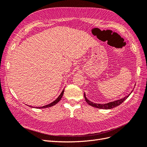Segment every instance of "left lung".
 Returning a JSON list of instances; mask_svg holds the SVG:
<instances>
[{"label": "left lung", "mask_w": 147, "mask_h": 147, "mask_svg": "<svg viewBox=\"0 0 147 147\" xmlns=\"http://www.w3.org/2000/svg\"><path fill=\"white\" fill-rule=\"evenodd\" d=\"M133 91V90H132ZM131 94H129L128 95L125 96V97H124L123 98H121L120 100H116V101L114 102H110V103H105V104H99V103H95L90 102V100H88L86 97V94H84V98L86 102L89 105L92 106V107H94L95 108H100V109H105V110H108V109H111L113 108H115L116 107H118V105H119L120 104L122 103L124 100H126L127 98V97H129V96L131 95Z\"/></svg>", "instance_id": "1"}]
</instances>
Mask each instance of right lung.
<instances>
[{
	"label": "right lung",
	"instance_id": "right-lung-1",
	"mask_svg": "<svg viewBox=\"0 0 147 147\" xmlns=\"http://www.w3.org/2000/svg\"><path fill=\"white\" fill-rule=\"evenodd\" d=\"M64 90H65V89L63 90V91L61 92V94H60L59 96H58V98L55 100V101H53L52 103H50V104H49V105H47L43 106V107H36V108H49V107H51L54 106V105H56V104L61 100V97H63V95Z\"/></svg>",
	"mask_w": 147,
	"mask_h": 147
}]
</instances>
